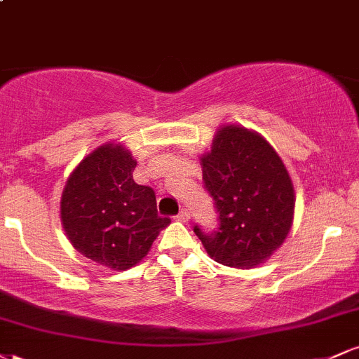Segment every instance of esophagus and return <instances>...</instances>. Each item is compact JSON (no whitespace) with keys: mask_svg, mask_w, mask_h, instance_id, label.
Listing matches in <instances>:
<instances>
[{"mask_svg":"<svg viewBox=\"0 0 359 359\" xmlns=\"http://www.w3.org/2000/svg\"><path fill=\"white\" fill-rule=\"evenodd\" d=\"M177 219L182 221V222H187L189 219H191V212H189L187 209H182V211L177 214Z\"/></svg>","mask_w":359,"mask_h":359,"instance_id":"esophagus-1","label":"esophagus"}]
</instances>
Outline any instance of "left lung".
<instances>
[{"label": "left lung", "instance_id": "1", "mask_svg": "<svg viewBox=\"0 0 359 359\" xmlns=\"http://www.w3.org/2000/svg\"><path fill=\"white\" fill-rule=\"evenodd\" d=\"M205 191L219 212V228L194 226L214 262L253 269L282 246L294 222L295 192L282 158L257 131L224 125L201 156Z\"/></svg>", "mask_w": 359, "mask_h": 359}]
</instances>
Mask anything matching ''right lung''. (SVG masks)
Returning a JSON list of instances; mask_svg holds the SVG:
<instances>
[{
	"label": "right lung",
	"mask_w": 359,
	"mask_h": 359,
	"mask_svg": "<svg viewBox=\"0 0 359 359\" xmlns=\"http://www.w3.org/2000/svg\"><path fill=\"white\" fill-rule=\"evenodd\" d=\"M137 160L121 143H106L72 170L60 199V219L72 246L111 270L147 257L168 217L158 216L155 192L133 180Z\"/></svg>",
	"instance_id": "1"
}]
</instances>
